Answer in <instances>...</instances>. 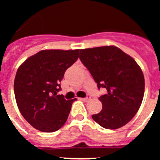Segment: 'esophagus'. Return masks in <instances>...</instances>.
I'll list each match as a JSON object with an SVG mask.
<instances>
[{
    "instance_id": "1",
    "label": "esophagus",
    "mask_w": 160,
    "mask_h": 160,
    "mask_svg": "<svg viewBox=\"0 0 160 160\" xmlns=\"http://www.w3.org/2000/svg\"><path fill=\"white\" fill-rule=\"evenodd\" d=\"M80 100H82V101H84V102H87L88 100L90 99V95H87V97L86 98H79Z\"/></svg>"
}]
</instances>
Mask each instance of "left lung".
Wrapping results in <instances>:
<instances>
[{
  "instance_id": "left-lung-1",
  "label": "left lung",
  "mask_w": 160,
  "mask_h": 160,
  "mask_svg": "<svg viewBox=\"0 0 160 160\" xmlns=\"http://www.w3.org/2000/svg\"><path fill=\"white\" fill-rule=\"evenodd\" d=\"M79 58L92 75L102 109L92 118L106 129H118L129 122L140 107L145 82L141 68L131 56L114 46L80 49Z\"/></svg>"
}]
</instances>
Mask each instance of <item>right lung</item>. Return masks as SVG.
<instances>
[{
  "label": "right lung",
  "instance_id": "1",
  "mask_svg": "<svg viewBox=\"0 0 160 160\" xmlns=\"http://www.w3.org/2000/svg\"><path fill=\"white\" fill-rule=\"evenodd\" d=\"M79 49H44L18 68L14 94L20 112L32 127L43 132L60 129L67 120L72 103L58 94L64 73L78 58Z\"/></svg>",
  "mask_w": 160,
  "mask_h": 160
}]
</instances>
